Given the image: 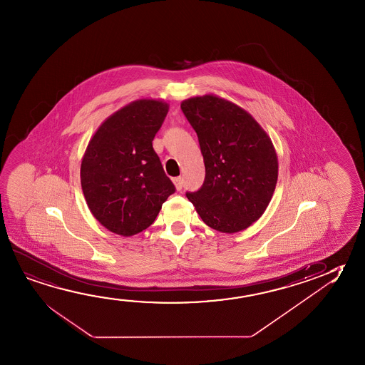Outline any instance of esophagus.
Instances as JSON below:
<instances>
[{"label": "esophagus", "instance_id": "1", "mask_svg": "<svg viewBox=\"0 0 365 365\" xmlns=\"http://www.w3.org/2000/svg\"><path fill=\"white\" fill-rule=\"evenodd\" d=\"M173 183L175 185V188H177V191H180L182 187H183V178L182 177H175V178H173Z\"/></svg>", "mask_w": 365, "mask_h": 365}]
</instances>
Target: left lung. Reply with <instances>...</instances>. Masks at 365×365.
<instances>
[{
  "label": "left lung",
  "mask_w": 365,
  "mask_h": 365,
  "mask_svg": "<svg viewBox=\"0 0 365 365\" xmlns=\"http://www.w3.org/2000/svg\"><path fill=\"white\" fill-rule=\"evenodd\" d=\"M198 136L206 177L185 196L211 229L234 234L263 215L274 193L278 159L273 143L250 113L215 95L180 103Z\"/></svg>",
  "instance_id": "8db88e82"
}]
</instances>
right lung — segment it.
Segmentation results:
<instances>
[{
  "label": "right lung",
  "mask_w": 365,
  "mask_h": 365,
  "mask_svg": "<svg viewBox=\"0 0 365 365\" xmlns=\"http://www.w3.org/2000/svg\"><path fill=\"white\" fill-rule=\"evenodd\" d=\"M168 103L136 100L107 118L81 164V185L96 220L118 235L133 236L157 219L175 191L153 149Z\"/></svg>",
  "instance_id": "right-lung-1"
}]
</instances>
